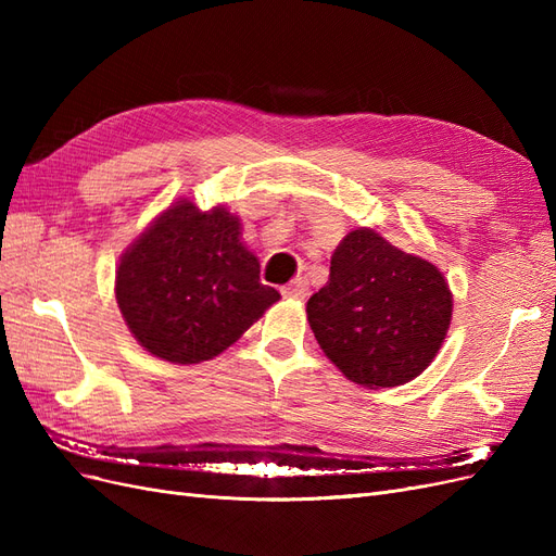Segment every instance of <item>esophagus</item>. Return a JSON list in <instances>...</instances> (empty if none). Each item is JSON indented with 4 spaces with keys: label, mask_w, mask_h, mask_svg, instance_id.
<instances>
[{
    "label": "esophagus",
    "mask_w": 556,
    "mask_h": 556,
    "mask_svg": "<svg viewBox=\"0 0 556 556\" xmlns=\"http://www.w3.org/2000/svg\"><path fill=\"white\" fill-rule=\"evenodd\" d=\"M282 294L288 299H306L308 296V282L304 278H296L290 285H285Z\"/></svg>",
    "instance_id": "obj_1"
}]
</instances>
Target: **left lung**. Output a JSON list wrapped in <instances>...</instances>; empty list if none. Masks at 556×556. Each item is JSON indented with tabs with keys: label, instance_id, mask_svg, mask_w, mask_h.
<instances>
[{
	"label": "left lung",
	"instance_id": "8db88e82",
	"mask_svg": "<svg viewBox=\"0 0 556 556\" xmlns=\"http://www.w3.org/2000/svg\"><path fill=\"white\" fill-rule=\"evenodd\" d=\"M306 313L319 348L345 378L378 390L431 364L450 327L452 294L431 262L355 229L336 248L329 282L308 299Z\"/></svg>",
	"mask_w": 556,
	"mask_h": 556
}]
</instances>
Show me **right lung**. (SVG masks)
I'll use <instances>...</instances> for the list:
<instances>
[{
    "instance_id": "obj_1",
    "label": "right lung",
    "mask_w": 556,
    "mask_h": 556,
    "mask_svg": "<svg viewBox=\"0 0 556 556\" xmlns=\"http://www.w3.org/2000/svg\"><path fill=\"white\" fill-rule=\"evenodd\" d=\"M239 237L237 215L182 199L125 252L115 299L148 352L176 364L213 359L280 299Z\"/></svg>"
}]
</instances>
